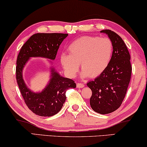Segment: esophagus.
Here are the masks:
<instances>
[{"label": "esophagus", "mask_w": 147, "mask_h": 147, "mask_svg": "<svg viewBox=\"0 0 147 147\" xmlns=\"http://www.w3.org/2000/svg\"><path fill=\"white\" fill-rule=\"evenodd\" d=\"M76 86H77L78 88H82L84 87V85L83 84H80V83H78L77 85H76Z\"/></svg>", "instance_id": "1"}]
</instances>
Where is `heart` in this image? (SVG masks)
Masks as SVG:
<instances>
[{
    "label": "heart",
    "instance_id": "1",
    "mask_svg": "<svg viewBox=\"0 0 147 147\" xmlns=\"http://www.w3.org/2000/svg\"><path fill=\"white\" fill-rule=\"evenodd\" d=\"M63 53L60 61L65 73L75 77L81 63L82 78H95L105 71L111 60L113 45L107 37L84 36L74 41Z\"/></svg>",
    "mask_w": 147,
    "mask_h": 147
}]
</instances>
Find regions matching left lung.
Wrapping results in <instances>:
<instances>
[{
  "instance_id": "left-lung-1",
  "label": "left lung",
  "mask_w": 147,
  "mask_h": 147,
  "mask_svg": "<svg viewBox=\"0 0 147 147\" xmlns=\"http://www.w3.org/2000/svg\"><path fill=\"white\" fill-rule=\"evenodd\" d=\"M113 45L109 65L102 74L87 86L92 95L90 104L94 111L106 114L115 111L122 103L131 77L130 55L127 47L119 35L110 30H102Z\"/></svg>"
}]
</instances>
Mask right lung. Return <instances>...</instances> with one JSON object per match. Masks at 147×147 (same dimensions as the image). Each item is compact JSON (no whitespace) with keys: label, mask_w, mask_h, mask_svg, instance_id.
Here are the masks:
<instances>
[{"label":"right lung","mask_w":147,"mask_h":147,"mask_svg":"<svg viewBox=\"0 0 147 147\" xmlns=\"http://www.w3.org/2000/svg\"><path fill=\"white\" fill-rule=\"evenodd\" d=\"M68 34L36 33L22 46L17 59L16 78L25 104L33 113L40 116H52L61 110L66 100L65 92L76 87L74 81L64 78L53 66L50 67L49 80L41 92H35L27 87L23 79L24 67L31 57L55 59L58 49Z\"/></svg>","instance_id":"right-lung-1"}]
</instances>
